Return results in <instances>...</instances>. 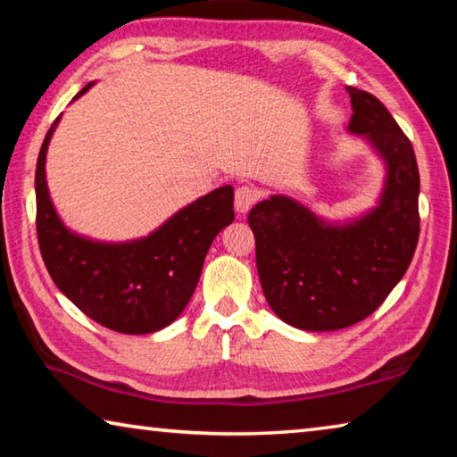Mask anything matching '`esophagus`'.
<instances>
[{
	"instance_id": "obj_1",
	"label": "esophagus",
	"mask_w": 457,
	"mask_h": 457,
	"mask_svg": "<svg viewBox=\"0 0 457 457\" xmlns=\"http://www.w3.org/2000/svg\"><path fill=\"white\" fill-rule=\"evenodd\" d=\"M260 199V191L252 185H242L236 189V210L239 213H247L252 210V205Z\"/></svg>"
}]
</instances>
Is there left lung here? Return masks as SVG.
I'll list each match as a JSON object with an SVG mask.
<instances>
[{
  "mask_svg": "<svg viewBox=\"0 0 457 457\" xmlns=\"http://www.w3.org/2000/svg\"><path fill=\"white\" fill-rule=\"evenodd\" d=\"M346 92L349 130L367 135L386 163L378 207L340 228L284 195L260 201L247 215L268 304L303 330H338L373 314L407 272L420 239L413 145L381 100L354 87Z\"/></svg>",
  "mask_w": 457,
  "mask_h": 457,
  "instance_id": "1",
  "label": "left lung"
}]
</instances>
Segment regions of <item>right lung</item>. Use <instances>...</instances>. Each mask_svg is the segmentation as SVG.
I'll use <instances>...</instances> for the list:
<instances>
[{"instance_id":"obj_1","label":"right lung","mask_w":457,"mask_h":457,"mask_svg":"<svg viewBox=\"0 0 457 457\" xmlns=\"http://www.w3.org/2000/svg\"><path fill=\"white\" fill-rule=\"evenodd\" d=\"M58 120L46 133L36 165L37 244L54 284L106 328L122 335L165 328L187 306L215 236L234 221V187L226 185L193 201L149 237L92 242L64 228L48 195L46 151Z\"/></svg>"}]
</instances>
